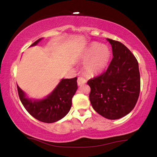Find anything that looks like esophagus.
Masks as SVG:
<instances>
[{
    "label": "esophagus",
    "mask_w": 157,
    "mask_h": 157,
    "mask_svg": "<svg viewBox=\"0 0 157 157\" xmlns=\"http://www.w3.org/2000/svg\"><path fill=\"white\" fill-rule=\"evenodd\" d=\"M86 80L83 78V77H82V76L78 77V86H81V85L85 84V83H86Z\"/></svg>",
    "instance_id": "1"
}]
</instances>
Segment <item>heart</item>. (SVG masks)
Here are the masks:
<instances>
[{
    "label": "heart",
    "mask_w": 157,
    "mask_h": 157,
    "mask_svg": "<svg viewBox=\"0 0 157 157\" xmlns=\"http://www.w3.org/2000/svg\"><path fill=\"white\" fill-rule=\"evenodd\" d=\"M111 58V51L107 46L99 43H93L85 50L84 60L90 59L86 64L87 75L93 76L102 72L107 67Z\"/></svg>",
    "instance_id": "1"
}]
</instances>
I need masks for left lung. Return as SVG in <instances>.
Masks as SVG:
<instances>
[{
	"instance_id": "left-lung-1",
	"label": "left lung",
	"mask_w": 157,
	"mask_h": 157,
	"mask_svg": "<svg viewBox=\"0 0 157 157\" xmlns=\"http://www.w3.org/2000/svg\"><path fill=\"white\" fill-rule=\"evenodd\" d=\"M112 46L113 59L107 71L90 79L89 100L94 110L111 120L126 116L134 108L140 89L139 63L121 42L107 39Z\"/></svg>"
}]
</instances>
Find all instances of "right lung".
Wrapping results in <instances>:
<instances>
[{"instance_id": "1", "label": "right lung", "mask_w": 157, "mask_h": 157, "mask_svg": "<svg viewBox=\"0 0 157 157\" xmlns=\"http://www.w3.org/2000/svg\"><path fill=\"white\" fill-rule=\"evenodd\" d=\"M41 39L31 45L35 46ZM78 78L62 79L57 86L47 98L33 101L25 98L23 91L17 86L18 96L28 112L43 123H52L63 118L70 111L72 98L78 89Z\"/></svg>"}]
</instances>
